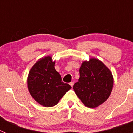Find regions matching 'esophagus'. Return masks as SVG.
Wrapping results in <instances>:
<instances>
[{
	"label": "esophagus",
	"instance_id": "1",
	"mask_svg": "<svg viewBox=\"0 0 133 133\" xmlns=\"http://www.w3.org/2000/svg\"><path fill=\"white\" fill-rule=\"evenodd\" d=\"M69 84H70V85L71 86V87H72V86L74 85V82H70V83H69Z\"/></svg>",
	"mask_w": 133,
	"mask_h": 133
}]
</instances>
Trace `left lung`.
I'll return each instance as SVG.
<instances>
[{
    "mask_svg": "<svg viewBox=\"0 0 133 133\" xmlns=\"http://www.w3.org/2000/svg\"><path fill=\"white\" fill-rule=\"evenodd\" d=\"M79 72L80 78L73 89L83 104L95 108L106 101L112 90L113 77L103 62L96 58L84 61Z\"/></svg>",
    "mask_w": 133,
    "mask_h": 133,
    "instance_id": "left-lung-1",
    "label": "left lung"
}]
</instances>
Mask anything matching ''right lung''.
<instances>
[{
  "label": "right lung",
  "instance_id": "1",
  "mask_svg": "<svg viewBox=\"0 0 133 133\" xmlns=\"http://www.w3.org/2000/svg\"><path fill=\"white\" fill-rule=\"evenodd\" d=\"M55 64L51 56L41 58L31 68L27 79L28 89L32 98L46 107L57 104L71 89L69 84L62 81L60 74L55 70Z\"/></svg>",
  "mask_w": 133,
  "mask_h": 133
}]
</instances>
